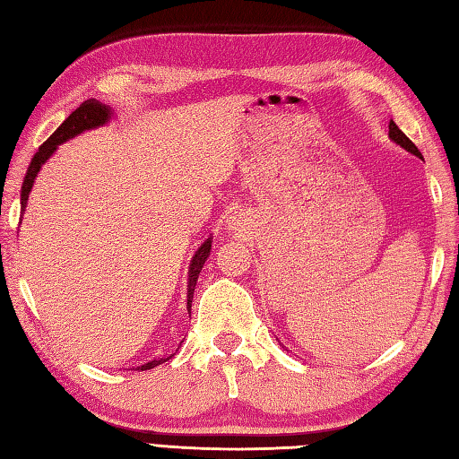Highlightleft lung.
<instances>
[{
	"label": "left lung",
	"instance_id": "1",
	"mask_svg": "<svg viewBox=\"0 0 459 459\" xmlns=\"http://www.w3.org/2000/svg\"><path fill=\"white\" fill-rule=\"evenodd\" d=\"M388 138H391L393 142H396V143L401 145V148H404L406 152H411V153L418 155V158H422V153L418 152V148L412 143V140H408L406 134H404L401 128H398V126H396L393 120H391V124H388Z\"/></svg>",
	"mask_w": 459,
	"mask_h": 459
}]
</instances>
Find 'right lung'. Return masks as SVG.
<instances>
[{"mask_svg":"<svg viewBox=\"0 0 459 459\" xmlns=\"http://www.w3.org/2000/svg\"><path fill=\"white\" fill-rule=\"evenodd\" d=\"M110 118V110L106 108L104 104H100L99 100H84L79 108H76L68 118L58 126V128L55 130V134L48 138L45 143H41V148H39V152L33 155L31 163H29L27 168V175L23 179V185H22V209H25L27 204V197H29V191H31L33 187V181L37 178L39 169H41V165L51 158L53 152L56 150L58 143L66 142L68 138H74L76 134H81L84 130H91V128H96V126L104 124L106 120ZM211 255V238H207L201 245V248L195 252V256L191 260V270H189V291H187V309L191 311V301H193V291H195V284H197V278H199V272L204 264V260L209 258ZM165 360H169V357H161V359H153L150 360V363H145L142 367H138V370H148V368H153L158 367L161 363H165Z\"/></svg>","mask_w":459,"mask_h":459,"instance_id":"obj_1","label":"right lung"}]
</instances>
